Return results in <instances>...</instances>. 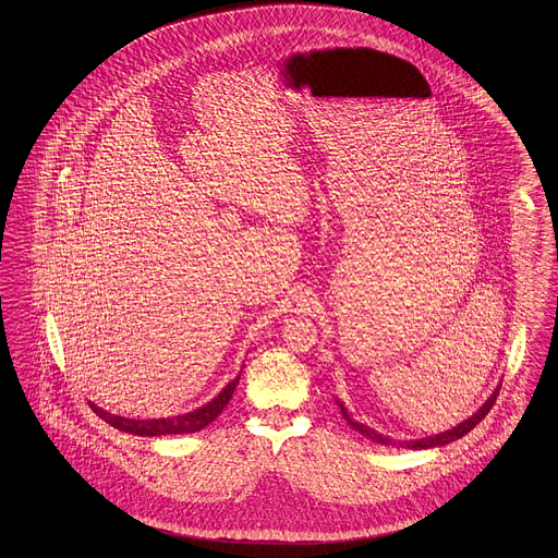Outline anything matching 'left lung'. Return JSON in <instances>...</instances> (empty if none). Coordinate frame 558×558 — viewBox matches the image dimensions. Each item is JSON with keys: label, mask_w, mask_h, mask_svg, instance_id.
Segmentation results:
<instances>
[{"label": "left lung", "mask_w": 558, "mask_h": 558, "mask_svg": "<svg viewBox=\"0 0 558 558\" xmlns=\"http://www.w3.org/2000/svg\"><path fill=\"white\" fill-rule=\"evenodd\" d=\"M497 395H499V387L490 392L489 399L483 403V405L478 407V411L473 413L469 420H464L462 423H458L457 427H452V429H448V432H441V434H436V436H429V438L422 439H409V441H392L389 436H383V434H378L376 429H372L368 425H364V423L355 422L350 417V413H348V409L343 407L341 401H336L338 403L339 409H341V413H343V417H345V422L350 423L352 427H354L355 432H360L362 436H366V438H371L372 441H376V444H385V446H395V444H399L401 448H409V450H425V448H436V446H444V444H450V441H454V439L462 438V436H466L471 429H473L476 423L483 422L485 420V415L489 413L490 407L495 403V399H497Z\"/></svg>", "instance_id": "1"}]
</instances>
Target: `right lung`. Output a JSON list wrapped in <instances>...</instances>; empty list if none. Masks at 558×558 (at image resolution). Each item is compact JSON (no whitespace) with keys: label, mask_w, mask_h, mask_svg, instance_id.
Here are the masks:
<instances>
[{"label":"right lung","mask_w":558,"mask_h":558,"mask_svg":"<svg viewBox=\"0 0 558 558\" xmlns=\"http://www.w3.org/2000/svg\"><path fill=\"white\" fill-rule=\"evenodd\" d=\"M239 378H241V374H236L235 378L206 405L198 407V409L184 413V415L168 417V420H126V417H120V415H112V413L104 411L94 403H89V407L94 409L96 415H100L104 422L110 423L112 427H117L120 432L133 434V436H149L151 438V436H169V434H173V436L175 434H194V432H201L208 423L215 422L222 413V409L229 405V399L235 392Z\"/></svg>","instance_id":"add662e5"}]
</instances>
